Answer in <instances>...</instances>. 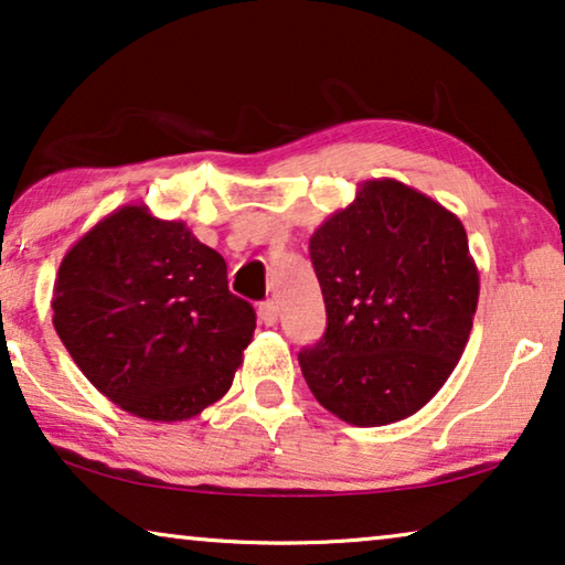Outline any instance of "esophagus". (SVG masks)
Masks as SVG:
<instances>
[{
    "mask_svg": "<svg viewBox=\"0 0 565 565\" xmlns=\"http://www.w3.org/2000/svg\"><path fill=\"white\" fill-rule=\"evenodd\" d=\"M258 319L266 327H274L279 322V307H276L274 301H264V305H258Z\"/></svg>",
    "mask_w": 565,
    "mask_h": 565,
    "instance_id": "1",
    "label": "esophagus"
}]
</instances>
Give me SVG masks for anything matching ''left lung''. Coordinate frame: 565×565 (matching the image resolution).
<instances>
[{"label": "left lung", "mask_w": 565, "mask_h": 565, "mask_svg": "<svg viewBox=\"0 0 565 565\" xmlns=\"http://www.w3.org/2000/svg\"><path fill=\"white\" fill-rule=\"evenodd\" d=\"M309 256L327 330L299 352L315 398L352 426H388L439 393L467 348L479 271L461 221L398 180H367L319 225Z\"/></svg>", "instance_id": "obj_1"}]
</instances>
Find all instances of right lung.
<instances>
[{
  "instance_id": "add662e5",
  "label": "right lung",
  "mask_w": 565,
  "mask_h": 565,
  "mask_svg": "<svg viewBox=\"0 0 565 565\" xmlns=\"http://www.w3.org/2000/svg\"><path fill=\"white\" fill-rule=\"evenodd\" d=\"M53 324L96 388L147 420H188L228 393L256 311L182 221L124 205L67 250Z\"/></svg>"
}]
</instances>
